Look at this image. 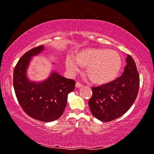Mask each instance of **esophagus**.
Here are the masks:
<instances>
[{
	"label": "esophagus",
	"mask_w": 154,
	"mask_h": 154,
	"mask_svg": "<svg viewBox=\"0 0 154 154\" xmlns=\"http://www.w3.org/2000/svg\"><path fill=\"white\" fill-rule=\"evenodd\" d=\"M82 86H83V84H81V83L79 82H77L76 83V84H75V86H76L77 88H80V87H82Z\"/></svg>",
	"instance_id": "1"
}]
</instances>
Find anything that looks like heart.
<instances>
[{
    "instance_id": "b5f03b06",
    "label": "heart",
    "mask_w": 154,
    "mask_h": 154,
    "mask_svg": "<svg viewBox=\"0 0 154 154\" xmlns=\"http://www.w3.org/2000/svg\"><path fill=\"white\" fill-rule=\"evenodd\" d=\"M80 66L87 68L86 75L92 82L103 84L115 79L122 66L120 55L106 48H86L77 53L75 60L68 57L66 66L68 71L75 73Z\"/></svg>"
}]
</instances>
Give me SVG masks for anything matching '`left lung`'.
<instances>
[{
	"label": "left lung",
	"instance_id": "1",
	"mask_svg": "<svg viewBox=\"0 0 154 154\" xmlns=\"http://www.w3.org/2000/svg\"><path fill=\"white\" fill-rule=\"evenodd\" d=\"M121 77L108 84L91 87L89 108L95 118L103 122L115 120L131 108L137 97L140 77L136 63L129 55Z\"/></svg>",
	"mask_w": 154,
	"mask_h": 154
}]
</instances>
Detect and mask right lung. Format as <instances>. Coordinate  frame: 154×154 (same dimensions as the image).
Segmentation results:
<instances>
[{
	"mask_svg": "<svg viewBox=\"0 0 154 154\" xmlns=\"http://www.w3.org/2000/svg\"><path fill=\"white\" fill-rule=\"evenodd\" d=\"M43 49L42 45L38 46L22 56L14 68L13 84L16 98L24 112L36 120L51 122L62 115L68 94L74 90L76 82L55 72L42 83L29 82L26 77L29 63L32 56Z\"/></svg>",
	"mask_w": 154,
	"mask_h": 154,
	"instance_id": "1",
	"label": "right lung"
}]
</instances>
